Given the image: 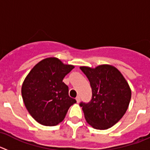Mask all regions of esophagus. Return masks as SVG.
<instances>
[{"mask_svg": "<svg viewBox=\"0 0 150 150\" xmlns=\"http://www.w3.org/2000/svg\"><path fill=\"white\" fill-rule=\"evenodd\" d=\"M76 102H77V103H79V100H80V98H79V96L76 97Z\"/></svg>", "mask_w": 150, "mask_h": 150, "instance_id": "obj_1", "label": "esophagus"}]
</instances>
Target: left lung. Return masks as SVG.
I'll list each match as a JSON object with an SVG mask.
<instances>
[{
    "mask_svg": "<svg viewBox=\"0 0 150 150\" xmlns=\"http://www.w3.org/2000/svg\"><path fill=\"white\" fill-rule=\"evenodd\" d=\"M90 82L92 91L88 103L79 105L87 122L95 129L105 130L120 121L129 105L132 91L116 67L102 64L91 68L80 67Z\"/></svg>",
    "mask_w": 150,
    "mask_h": 150,
    "instance_id": "left-lung-1",
    "label": "left lung"
}]
</instances>
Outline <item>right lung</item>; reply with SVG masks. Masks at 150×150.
Instances as JSON below:
<instances>
[{"label":"right lung","mask_w":150,"mask_h":150,"mask_svg":"<svg viewBox=\"0 0 150 150\" xmlns=\"http://www.w3.org/2000/svg\"><path fill=\"white\" fill-rule=\"evenodd\" d=\"M74 68L57 58H47L37 64L25 79L22 86L24 104L40 124L57 125L76 102L69 96L68 86L62 82Z\"/></svg>","instance_id":"obj_1"}]
</instances>
